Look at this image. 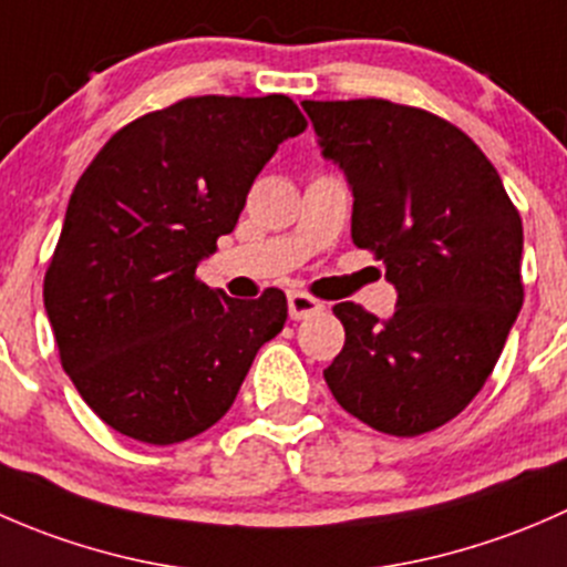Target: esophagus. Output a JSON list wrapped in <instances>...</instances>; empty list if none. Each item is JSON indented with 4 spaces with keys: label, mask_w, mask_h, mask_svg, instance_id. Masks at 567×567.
I'll return each mask as SVG.
<instances>
[{
    "label": "esophagus",
    "mask_w": 567,
    "mask_h": 567,
    "mask_svg": "<svg viewBox=\"0 0 567 567\" xmlns=\"http://www.w3.org/2000/svg\"><path fill=\"white\" fill-rule=\"evenodd\" d=\"M323 310V301L312 299L307 293H290L288 296V316L290 320H307Z\"/></svg>",
    "instance_id": "esophagus-1"
}]
</instances>
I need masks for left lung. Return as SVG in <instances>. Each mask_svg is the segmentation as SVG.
<instances>
[{"label": "left lung", "instance_id": "1", "mask_svg": "<svg viewBox=\"0 0 567 567\" xmlns=\"http://www.w3.org/2000/svg\"><path fill=\"white\" fill-rule=\"evenodd\" d=\"M301 106L351 188L353 244L398 290L386 320L334 307L346 346L323 379L364 425L420 436L483 390L522 312V216L483 151L436 114L381 99Z\"/></svg>", "mask_w": 567, "mask_h": 567}]
</instances>
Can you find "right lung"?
<instances>
[{"label": "right lung", "instance_id": "1", "mask_svg": "<svg viewBox=\"0 0 567 567\" xmlns=\"http://www.w3.org/2000/svg\"><path fill=\"white\" fill-rule=\"evenodd\" d=\"M305 128L288 95L186 99L120 128L79 177L43 305L62 368L109 427L164 447L230 411L288 301L230 299L197 266Z\"/></svg>", "mask_w": 567, "mask_h": 567}]
</instances>
